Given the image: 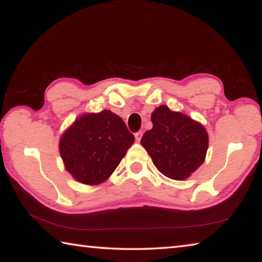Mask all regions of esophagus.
I'll return each instance as SVG.
<instances>
[{"mask_svg": "<svg viewBox=\"0 0 262 262\" xmlns=\"http://www.w3.org/2000/svg\"><path fill=\"white\" fill-rule=\"evenodd\" d=\"M141 139H142V132H137L136 134H135V140H136V142H140Z\"/></svg>", "mask_w": 262, "mask_h": 262, "instance_id": "obj_1", "label": "esophagus"}]
</instances>
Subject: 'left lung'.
Masks as SVG:
<instances>
[{
  "instance_id": "1",
  "label": "left lung",
  "mask_w": 262,
  "mask_h": 262,
  "mask_svg": "<svg viewBox=\"0 0 262 262\" xmlns=\"http://www.w3.org/2000/svg\"><path fill=\"white\" fill-rule=\"evenodd\" d=\"M151 121L154 126L142 136L141 144L161 173L174 180L187 179L206 159V128L165 105L155 108Z\"/></svg>"
}]
</instances>
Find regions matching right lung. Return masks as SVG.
<instances>
[{"label": "right lung", "instance_id": "add662e5", "mask_svg": "<svg viewBox=\"0 0 262 262\" xmlns=\"http://www.w3.org/2000/svg\"><path fill=\"white\" fill-rule=\"evenodd\" d=\"M134 141L122 119L104 110L79 115L61 135L59 149L73 178L94 186L110 178Z\"/></svg>", "mask_w": 262, "mask_h": 262}]
</instances>
